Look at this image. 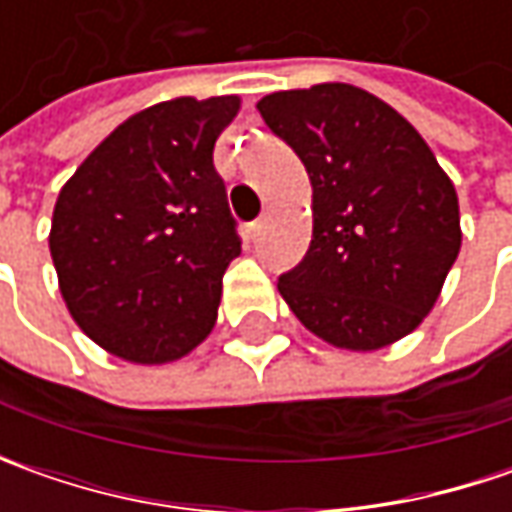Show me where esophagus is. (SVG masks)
Segmentation results:
<instances>
[{"label": "esophagus", "mask_w": 512, "mask_h": 512, "mask_svg": "<svg viewBox=\"0 0 512 512\" xmlns=\"http://www.w3.org/2000/svg\"><path fill=\"white\" fill-rule=\"evenodd\" d=\"M262 225H265V219H256V222H250V225L245 227L247 239H256V236H259V230H262Z\"/></svg>", "instance_id": "esophagus-1"}]
</instances>
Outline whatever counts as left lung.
<instances>
[{"label":"left lung","instance_id":"obj_1","mask_svg":"<svg viewBox=\"0 0 512 512\" xmlns=\"http://www.w3.org/2000/svg\"><path fill=\"white\" fill-rule=\"evenodd\" d=\"M256 108L313 187L310 247L279 276L287 307L356 353L413 333L462 247L459 196L433 150L399 110L344 82L279 90Z\"/></svg>","mask_w":512,"mask_h":512}]
</instances>
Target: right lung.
<instances>
[{
  "label": "right lung",
  "mask_w": 512,
  "mask_h": 512,
  "mask_svg": "<svg viewBox=\"0 0 512 512\" xmlns=\"http://www.w3.org/2000/svg\"><path fill=\"white\" fill-rule=\"evenodd\" d=\"M239 105L179 96L139 110L59 190L48 242L62 299L125 362H176L216 325L242 242L213 145Z\"/></svg>",
  "instance_id": "add662e5"
}]
</instances>
